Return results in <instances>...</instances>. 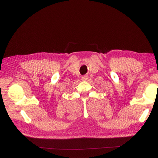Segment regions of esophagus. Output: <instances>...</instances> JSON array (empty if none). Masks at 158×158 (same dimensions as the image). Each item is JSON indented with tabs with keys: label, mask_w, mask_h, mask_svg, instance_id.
<instances>
[{
	"label": "esophagus",
	"mask_w": 158,
	"mask_h": 158,
	"mask_svg": "<svg viewBox=\"0 0 158 158\" xmlns=\"http://www.w3.org/2000/svg\"><path fill=\"white\" fill-rule=\"evenodd\" d=\"M88 77L87 75H84L82 77V80H86L88 79Z\"/></svg>",
	"instance_id": "34e87169"
}]
</instances>
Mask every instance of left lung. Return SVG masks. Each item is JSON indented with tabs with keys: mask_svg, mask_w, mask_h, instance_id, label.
<instances>
[{
	"mask_svg": "<svg viewBox=\"0 0 158 158\" xmlns=\"http://www.w3.org/2000/svg\"><path fill=\"white\" fill-rule=\"evenodd\" d=\"M157 85H158V84H157Z\"/></svg>",
	"mask_w": 158,
	"mask_h": 158,
	"instance_id": "1",
	"label": "left lung"
}]
</instances>
